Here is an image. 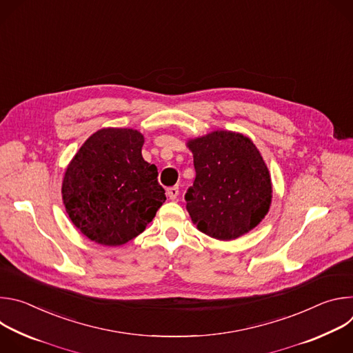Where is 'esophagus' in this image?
I'll return each instance as SVG.
<instances>
[{
	"label": "esophagus",
	"instance_id": "obj_1",
	"mask_svg": "<svg viewBox=\"0 0 353 353\" xmlns=\"http://www.w3.org/2000/svg\"><path fill=\"white\" fill-rule=\"evenodd\" d=\"M168 195H169L170 199H176V198L179 196V187H177V185L170 187V188L168 190Z\"/></svg>",
	"mask_w": 353,
	"mask_h": 353
}]
</instances>
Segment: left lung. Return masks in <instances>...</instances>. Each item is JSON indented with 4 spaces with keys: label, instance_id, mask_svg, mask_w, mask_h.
I'll use <instances>...</instances> for the list:
<instances>
[{
    "label": "left lung",
    "instance_id": "obj_1",
    "mask_svg": "<svg viewBox=\"0 0 353 353\" xmlns=\"http://www.w3.org/2000/svg\"><path fill=\"white\" fill-rule=\"evenodd\" d=\"M195 180L185 192V208L198 230L234 240L268 214L272 183L268 168L250 138L214 131L190 139Z\"/></svg>",
    "mask_w": 353,
    "mask_h": 353
}]
</instances>
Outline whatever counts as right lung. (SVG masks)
I'll return each instance as SVG.
<instances>
[{"mask_svg":"<svg viewBox=\"0 0 353 353\" xmlns=\"http://www.w3.org/2000/svg\"><path fill=\"white\" fill-rule=\"evenodd\" d=\"M142 145L143 135L137 130L102 128L85 141L65 170V211L97 244L132 240L165 203L158 169L143 161Z\"/></svg>","mask_w":353,"mask_h":353,"instance_id":"obj_1","label":"right lung"}]
</instances>
